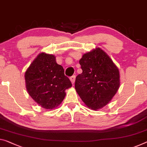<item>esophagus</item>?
I'll return each mask as SVG.
<instances>
[{"label": "esophagus", "instance_id": "34e87169", "mask_svg": "<svg viewBox=\"0 0 147 147\" xmlns=\"http://www.w3.org/2000/svg\"><path fill=\"white\" fill-rule=\"evenodd\" d=\"M69 80H70L72 84H74V82H75V80H76V76H71L70 78H69Z\"/></svg>", "mask_w": 147, "mask_h": 147}]
</instances>
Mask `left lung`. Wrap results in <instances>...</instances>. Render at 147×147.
<instances>
[{"instance_id": "1", "label": "left lung", "mask_w": 147, "mask_h": 147, "mask_svg": "<svg viewBox=\"0 0 147 147\" xmlns=\"http://www.w3.org/2000/svg\"><path fill=\"white\" fill-rule=\"evenodd\" d=\"M80 64L83 72L76 78V91L88 107L100 109L111 100L119 89L118 67L99 48L85 54Z\"/></svg>"}]
</instances>
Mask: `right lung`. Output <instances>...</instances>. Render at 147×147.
Here are the masks:
<instances>
[{
	"mask_svg": "<svg viewBox=\"0 0 147 147\" xmlns=\"http://www.w3.org/2000/svg\"><path fill=\"white\" fill-rule=\"evenodd\" d=\"M25 79L29 95L46 109L59 105L66 96L65 90L72 85L55 56L45 53L39 54L31 63Z\"/></svg>",
	"mask_w": 147,
	"mask_h": 147,
	"instance_id": "right-lung-1",
	"label": "right lung"
}]
</instances>
